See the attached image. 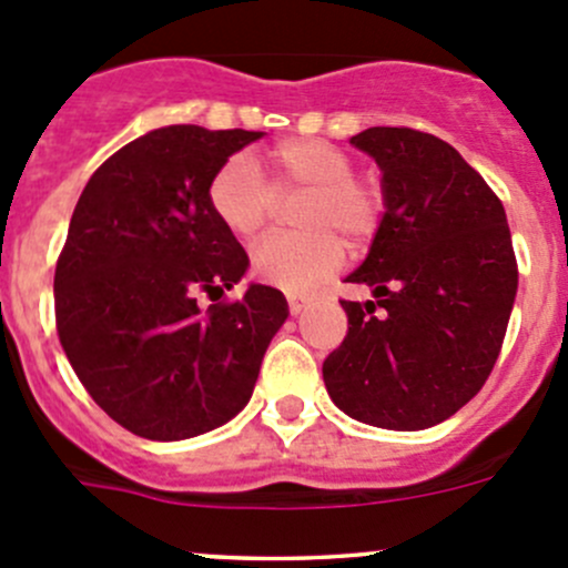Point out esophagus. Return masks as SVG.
Segmentation results:
<instances>
[{"label": "esophagus", "instance_id": "34e87169", "mask_svg": "<svg viewBox=\"0 0 568 568\" xmlns=\"http://www.w3.org/2000/svg\"><path fill=\"white\" fill-rule=\"evenodd\" d=\"M305 305H307V296L288 294V313H291V316H300V313L305 311Z\"/></svg>", "mask_w": 568, "mask_h": 568}]
</instances>
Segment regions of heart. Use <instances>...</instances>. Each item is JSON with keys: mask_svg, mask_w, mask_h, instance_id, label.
<instances>
[{"mask_svg": "<svg viewBox=\"0 0 568 568\" xmlns=\"http://www.w3.org/2000/svg\"><path fill=\"white\" fill-rule=\"evenodd\" d=\"M268 183L250 156L236 153L209 181V209L227 233L252 239L268 225L277 197L305 192L294 222L302 231L274 233L250 252L252 272L268 285L305 291L343 261V242L363 247L379 231L385 194L354 173L346 151L324 140H283L266 153Z\"/></svg>", "mask_w": 568, "mask_h": 568, "instance_id": "heart-1", "label": "heart"}]
</instances>
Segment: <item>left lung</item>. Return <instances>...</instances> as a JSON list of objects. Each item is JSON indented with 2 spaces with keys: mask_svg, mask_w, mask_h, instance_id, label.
<instances>
[{
  "mask_svg": "<svg viewBox=\"0 0 568 568\" xmlns=\"http://www.w3.org/2000/svg\"><path fill=\"white\" fill-rule=\"evenodd\" d=\"M382 168L385 216L341 300L348 332L324 359L332 400L395 432L437 426L489 379L517 296V255L500 197L456 148L406 125L352 136Z\"/></svg>",
  "mask_w": 568,
  "mask_h": 568,
  "instance_id": "left-lung-1",
  "label": "left lung"
}]
</instances>
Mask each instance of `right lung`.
I'll use <instances>...</instances> for the list:
<instances>
[{"mask_svg":"<svg viewBox=\"0 0 568 568\" xmlns=\"http://www.w3.org/2000/svg\"><path fill=\"white\" fill-rule=\"evenodd\" d=\"M261 131L164 125L106 159L54 268L57 335L90 398L145 439L197 437L250 400L285 296L250 285L247 252L209 209V181ZM200 295L215 302L205 312Z\"/></svg>","mask_w":568,"mask_h":568,"instance_id":"1","label":"right lung"}]
</instances>
